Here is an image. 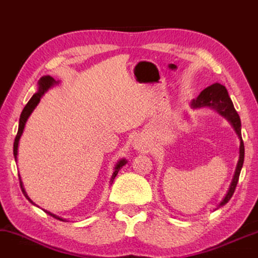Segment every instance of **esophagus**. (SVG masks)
I'll return each mask as SVG.
<instances>
[{
    "instance_id": "esophagus-1",
    "label": "esophagus",
    "mask_w": 258,
    "mask_h": 258,
    "mask_svg": "<svg viewBox=\"0 0 258 258\" xmlns=\"http://www.w3.org/2000/svg\"><path fill=\"white\" fill-rule=\"evenodd\" d=\"M133 147L137 149V151H144L145 149V142L142 141V139H140V138H136L133 141Z\"/></svg>"
}]
</instances>
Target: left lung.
<instances>
[{
	"mask_svg": "<svg viewBox=\"0 0 258 258\" xmlns=\"http://www.w3.org/2000/svg\"><path fill=\"white\" fill-rule=\"evenodd\" d=\"M190 106L192 109H202V107H210L217 111L219 114L225 117L229 121V124L233 126L234 131H235L237 137L240 139V156L239 161H237L235 172H234L233 179L230 182V185L227 190V194L222 198V201L219 204L218 207H221L226 205L232 198V196L235 191L236 184L239 182V176L241 172L242 166H243L244 161V145L242 141L241 137V120L239 114H237L235 107L233 105L232 99H230L228 91L226 89L225 86L220 83H214L212 86L207 87L204 89L199 96L196 99H192L190 103Z\"/></svg>",
	"mask_w": 258,
	"mask_h": 258,
	"instance_id": "8db88e82",
	"label": "left lung"
}]
</instances>
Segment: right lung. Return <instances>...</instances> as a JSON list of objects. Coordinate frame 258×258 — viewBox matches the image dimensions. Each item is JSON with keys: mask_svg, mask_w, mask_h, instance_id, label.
<instances>
[{"mask_svg": "<svg viewBox=\"0 0 258 258\" xmlns=\"http://www.w3.org/2000/svg\"><path fill=\"white\" fill-rule=\"evenodd\" d=\"M60 81H55L53 78H51V76H43L39 81H38V89H37V92L34 94L32 97H31L30 101L28 102V104L25 105L24 109H23L22 113H21V118H19V125H18V132H17V136H16V139H15V142H14V156H15V161L17 162V156H18V145H19V140H21V137L23 132H24V128H25V124L26 121H28L29 117L31 116V113L33 112V110L36 109L37 105L39 104L40 99L43 96L45 95L46 91H48V89H51L52 87L56 86V84H59ZM127 163V161H126L125 159H121L119 160L118 162L116 163V166H114L113 168V174L112 176H111V179H110V184L113 183L114 178H116V176L118 175V171L120 170V169L122 168V166H125V164ZM19 182H21V187H22V191L23 194H24V196L26 197V199L31 203L33 204V205H36L31 199L29 198L28 194H26V191L24 189V185H23V182L21 177H19ZM45 211V210H44ZM46 213L51 215V217L57 219V220H61V221H66V219H62L60 217H57V215L53 214L51 212H48V211H45Z\"/></svg>", "mask_w": 258, "mask_h": 258, "instance_id": "1", "label": "right lung"}]
</instances>
